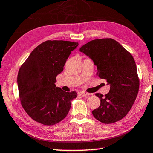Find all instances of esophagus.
Segmentation results:
<instances>
[{
	"instance_id": "esophagus-1",
	"label": "esophagus",
	"mask_w": 153,
	"mask_h": 153,
	"mask_svg": "<svg viewBox=\"0 0 153 153\" xmlns=\"http://www.w3.org/2000/svg\"><path fill=\"white\" fill-rule=\"evenodd\" d=\"M79 94H80V95H82V96H88V95H89V94H88V93H85V92H84V91L79 92Z\"/></svg>"
}]
</instances>
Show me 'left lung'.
Here are the masks:
<instances>
[{"label": "left lung", "instance_id": "8db88e82", "mask_svg": "<svg viewBox=\"0 0 153 153\" xmlns=\"http://www.w3.org/2000/svg\"><path fill=\"white\" fill-rule=\"evenodd\" d=\"M97 66L96 75L110 85L109 93L103 97L97 93L101 103L92 111L97 120L110 124L127 114L139 90L137 67L132 55L112 39H94L79 48Z\"/></svg>", "mask_w": 153, "mask_h": 153}]
</instances>
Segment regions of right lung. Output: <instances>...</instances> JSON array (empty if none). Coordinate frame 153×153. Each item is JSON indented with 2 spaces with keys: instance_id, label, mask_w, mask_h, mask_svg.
Segmentation results:
<instances>
[{
  "instance_id": "right-lung-1",
  "label": "right lung",
  "mask_w": 153,
  "mask_h": 153,
  "mask_svg": "<svg viewBox=\"0 0 153 153\" xmlns=\"http://www.w3.org/2000/svg\"><path fill=\"white\" fill-rule=\"evenodd\" d=\"M78 43L46 41L33 50L18 75L20 101L34 120L54 125L66 117L76 91L68 93L56 86V76Z\"/></svg>"
}]
</instances>
